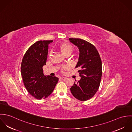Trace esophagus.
<instances>
[{
	"instance_id": "1",
	"label": "esophagus",
	"mask_w": 132,
	"mask_h": 132,
	"mask_svg": "<svg viewBox=\"0 0 132 132\" xmlns=\"http://www.w3.org/2000/svg\"><path fill=\"white\" fill-rule=\"evenodd\" d=\"M61 79L62 80H65L67 79V78L65 77H61Z\"/></svg>"
}]
</instances>
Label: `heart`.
Segmentation results:
<instances>
[{
  "instance_id": "heart-1",
  "label": "heart",
  "mask_w": 132,
  "mask_h": 132,
  "mask_svg": "<svg viewBox=\"0 0 132 132\" xmlns=\"http://www.w3.org/2000/svg\"><path fill=\"white\" fill-rule=\"evenodd\" d=\"M58 48L61 53L65 56L70 55L73 50V46L67 43H62L58 45ZM52 52L50 53L49 56H51Z\"/></svg>"
}]
</instances>
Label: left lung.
Wrapping results in <instances>:
<instances>
[{"mask_svg": "<svg viewBox=\"0 0 132 132\" xmlns=\"http://www.w3.org/2000/svg\"><path fill=\"white\" fill-rule=\"evenodd\" d=\"M69 39L79 49L76 68L81 69L78 71L81 79L74 82L70 90L77 99L85 101L93 97L99 88L102 75L101 59L97 50L90 43L81 38Z\"/></svg>", "mask_w": 132, "mask_h": 132, "instance_id": "1", "label": "left lung"}]
</instances>
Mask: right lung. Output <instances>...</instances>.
Wrapping results in <instances>:
<instances>
[{"label":"right lung","instance_id":"1","mask_svg":"<svg viewBox=\"0 0 132 132\" xmlns=\"http://www.w3.org/2000/svg\"><path fill=\"white\" fill-rule=\"evenodd\" d=\"M53 40H39L27 50L23 58L21 73L28 92L38 100L46 98L52 94L58 78L44 75L43 67L46 65L49 45Z\"/></svg>","mask_w":132,"mask_h":132}]
</instances>
